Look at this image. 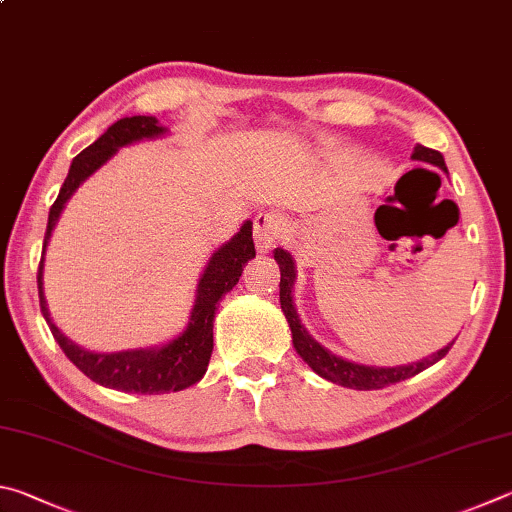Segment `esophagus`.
I'll use <instances>...</instances> for the list:
<instances>
[{"label": "esophagus", "mask_w": 512, "mask_h": 512, "mask_svg": "<svg viewBox=\"0 0 512 512\" xmlns=\"http://www.w3.org/2000/svg\"><path fill=\"white\" fill-rule=\"evenodd\" d=\"M285 229V220L279 213H258L254 218V238H256V247L258 251H270L276 247V242L281 240Z\"/></svg>", "instance_id": "1"}]
</instances>
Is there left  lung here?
<instances>
[{
  "instance_id": "obj_1",
  "label": "left lung",
  "mask_w": 512,
  "mask_h": 512,
  "mask_svg": "<svg viewBox=\"0 0 512 512\" xmlns=\"http://www.w3.org/2000/svg\"><path fill=\"white\" fill-rule=\"evenodd\" d=\"M411 159L438 166L447 173L445 159L438 150L416 146ZM274 261L279 263V270H281V285H279L281 288V310H283L285 319H288L290 330H292L294 351L299 353L301 360L306 362L312 371L321 375V378L328 382L342 384V387L357 389V391H373V389L389 387V384H396L400 380L414 378L416 373L429 369V366L436 364L438 360H443L447 351H450L454 344V342H450L447 346H443L441 351H436L429 357H423V360L411 362V364H400V366H369V364H357L351 360H344V357H339L333 351H328L326 346H321L317 339L308 333V328L301 324V317H299L297 306H294V299H292V288H294V281H297V265H294V258L290 251L276 247Z\"/></svg>"
}]
</instances>
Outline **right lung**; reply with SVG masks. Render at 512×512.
I'll return each mask as SVG.
<instances>
[{
  "mask_svg": "<svg viewBox=\"0 0 512 512\" xmlns=\"http://www.w3.org/2000/svg\"><path fill=\"white\" fill-rule=\"evenodd\" d=\"M164 134H168V128L161 125L155 116H125V119L112 123L92 146L74 157L65 184H62L56 202H53L49 211L47 233H44L42 258L38 267V294L42 317L47 319L53 339L60 344L62 353L69 357V362H74V366H78L89 380L101 384V387L125 393H146V396L182 391L193 387L195 382L204 378L206 366H209L213 353V317L215 310H218V301L233 290V285L238 283L242 274V267L256 256L254 238H251V220H245L236 236L213 251L200 281H197L195 303L186 328L177 337L168 339V342L159 346L101 353L89 351V348L71 342L53 324L47 297H44V254H47V245L60 220V213L71 200V195L76 193V188L87 177H92L103 164H107L119 152V148H125L137 141L164 137Z\"/></svg>",
  "mask_w": 512,
  "mask_h": 512,
  "instance_id": "add662e5",
  "label": "right lung"
}]
</instances>
